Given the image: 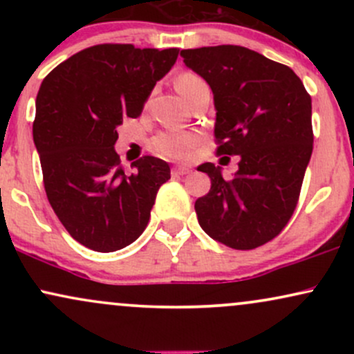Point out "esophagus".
<instances>
[{"label": "esophagus", "mask_w": 354, "mask_h": 354, "mask_svg": "<svg viewBox=\"0 0 354 354\" xmlns=\"http://www.w3.org/2000/svg\"><path fill=\"white\" fill-rule=\"evenodd\" d=\"M191 171V169L188 168V166H174V168L171 169V173L174 174V176H183V174H188Z\"/></svg>", "instance_id": "1"}]
</instances>
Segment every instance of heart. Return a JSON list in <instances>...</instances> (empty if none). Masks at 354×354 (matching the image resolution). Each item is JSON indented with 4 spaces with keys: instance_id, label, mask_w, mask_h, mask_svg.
Segmentation results:
<instances>
[{
    "instance_id": "obj_1",
    "label": "heart",
    "mask_w": 354,
    "mask_h": 354,
    "mask_svg": "<svg viewBox=\"0 0 354 354\" xmlns=\"http://www.w3.org/2000/svg\"><path fill=\"white\" fill-rule=\"evenodd\" d=\"M206 84L203 78L194 73H181L176 80V89L181 93L183 98H188V95L194 88ZM198 143V136L189 131H168L161 133L153 140V149L160 156L169 158V160H183L189 154L191 149Z\"/></svg>"
}]
</instances>
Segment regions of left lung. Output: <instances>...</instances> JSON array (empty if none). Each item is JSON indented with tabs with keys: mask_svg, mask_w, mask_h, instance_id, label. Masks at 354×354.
<instances>
[{
	"mask_svg": "<svg viewBox=\"0 0 354 354\" xmlns=\"http://www.w3.org/2000/svg\"><path fill=\"white\" fill-rule=\"evenodd\" d=\"M213 91L216 153L239 156L238 171L203 163L208 194L194 203L208 236L253 250L281 233L298 205L313 153L311 96L291 68L234 44L181 50Z\"/></svg>",
	"mask_w": 354,
	"mask_h": 354,
	"instance_id": "1",
	"label": "left lung"
}]
</instances>
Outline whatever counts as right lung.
Returning a JSON list of instances; mask_svg holds the SVG:
<instances>
[{"instance_id": "right-lung-1", "label": "right lung", "mask_w": 354, "mask_h": 354, "mask_svg": "<svg viewBox=\"0 0 354 354\" xmlns=\"http://www.w3.org/2000/svg\"><path fill=\"white\" fill-rule=\"evenodd\" d=\"M178 48L96 44L58 64L36 96L33 141L48 201L76 241L111 253L140 238L169 165L143 156L126 173L118 126L141 115Z\"/></svg>"}]
</instances>
